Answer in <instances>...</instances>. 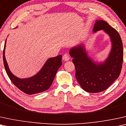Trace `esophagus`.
Returning a JSON list of instances; mask_svg holds the SVG:
<instances>
[{"label": "esophagus", "mask_w": 126, "mask_h": 126, "mask_svg": "<svg viewBox=\"0 0 126 126\" xmlns=\"http://www.w3.org/2000/svg\"><path fill=\"white\" fill-rule=\"evenodd\" d=\"M70 59V56L67 53H65V54L63 56V60L64 61H68Z\"/></svg>", "instance_id": "1"}]
</instances>
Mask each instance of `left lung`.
<instances>
[{
  "label": "left lung",
  "mask_w": 126,
  "mask_h": 126,
  "mask_svg": "<svg viewBox=\"0 0 126 126\" xmlns=\"http://www.w3.org/2000/svg\"><path fill=\"white\" fill-rule=\"evenodd\" d=\"M101 30L110 36L112 43L110 55L104 62L97 64L94 62L87 54L83 44L70 50L77 80L82 88L89 93H99L108 88L119 76L123 64V44L120 34L107 22L97 20L93 32Z\"/></svg>",
  "instance_id": "left-lung-1"
}]
</instances>
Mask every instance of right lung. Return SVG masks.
<instances>
[{"mask_svg":"<svg viewBox=\"0 0 126 126\" xmlns=\"http://www.w3.org/2000/svg\"><path fill=\"white\" fill-rule=\"evenodd\" d=\"M6 44V40L3 53V63L6 73L13 84L27 94L41 93L48 89L53 82L57 71L62 64V55L48 59L40 71L34 76L21 79L13 75L8 68L4 53Z\"/></svg>","mask_w":126,"mask_h":126,"instance_id":"right-lung-1","label":"right lung"}]
</instances>
